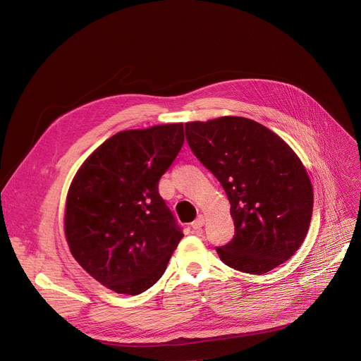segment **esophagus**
Returning a JSON list of instances; mask_svg holds the SVG:
<instances>
[{"label":"esophagus","mask_w":361,"mask_h":361,"mask_svg":"<svg viewBox=\"0 0 361 361\" xmlns=\"http://www.w3.org/2000/svg\"><path fill=\"white\" fill-rule=\"evenodd\" d=\"M203 225H204V216H203V215H199V216L192 222V226H193L195 230H200Z\"/></svg>","instance_id":"34e87169"}]
</instances>
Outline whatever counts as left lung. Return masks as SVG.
Segmentation results:
<instances>
[{
	"mask_svg": "<svg viewBox=\"0 0 361 361\" xmlns=\"http://www.w3.org/2000/svg\"><path fill=\"white\" fill-rule=\"evenodd\" d=\"M185 139L231 203L235 234L216 247L219 259L255 275L287 262L305 241L313 212V187L295 152L244 117L185 123Z\"/></svg>",
	"mask_w": 361,
	"mask_h": 361,
	"instance_id": "1",
	"label": "left lung"
}]
</instances>
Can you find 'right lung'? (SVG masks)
I'll use <instances>...</instances> for the list:
<instances>
[{"label":"right lung","instance_id":"obj_1","mask_svg":"<svg viewBox=\"0 0 361 361\" xmlns=\"http://www.w3.org/2000/svg\"><path fill=\"white\" fill-rule=\"evenodd\" d=\"M183 143V123L120 131L74 176L66 238L73 257L104 287L137 295L164 275L183 231L158 183Z\"/></svg>","mask_w":361,"mask_h":361}]
</instances>
